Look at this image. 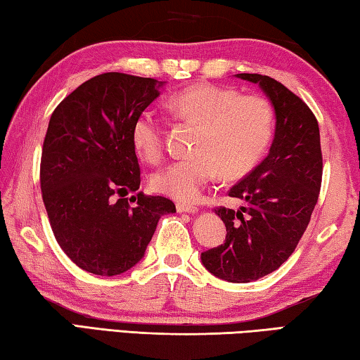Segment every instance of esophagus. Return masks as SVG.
Instances as JSON below:
<instances>
[{"mask_svg":"<svg viewBox=\"0 0 360 360\" xmlns=\"http://www.w3.org/2000/svg\"><path fill=\"white\" fill-rule=\"evenodd\" d=\"M176 212L179 213H198L199 207L191 205V204H185V202H179L176 204Z\"/></svg>","mask_w":360,"mask_h":360,"instance_id":"esophagus-1","label":"esophagus"}]
</instances>
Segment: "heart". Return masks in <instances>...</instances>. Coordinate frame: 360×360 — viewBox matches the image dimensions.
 Returning <instances> with one entry per match:
<instances>
[{"label":"heart","instance_id":"heart-1","mask_svg":"<svg viewBox=\"0 0 360 360\" xmlns=\"http://www.w3.org/2000/svg\"><path fill=\"white\" fill-rule=\"evenodd\" d=\"M166 107L179 122L198 124L193 155L151 175V186L156 191L179 200H196L218 174L224 179L248 174L272 137V105L257 94L198 84L172 94ZM132 145L147 162L161 161L164 126L153 110H143L134 120Z\"/></svg>","mask_w":360,"mask_h":360}]
</instances>
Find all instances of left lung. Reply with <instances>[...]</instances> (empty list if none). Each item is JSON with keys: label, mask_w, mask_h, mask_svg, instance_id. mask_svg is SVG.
Masks as SVG:
<instances>
[{"label": "left lung", "mask_w": 360, "mask_h": 360, "mask_svg": "<svg viewBox=\"0 0 360 360\" xmlns=\"http://www.w3.org/2000/svg\"><path fill=\"white\" fill-rule=\"evenodd\" d=\"M266 93L275 110L269 155L229 190L247 202L238 210L218 207L226 240L200 255L205 269L231 283L272 274L294 253L310 223L323 179L318 120L304 101L269 75L237 74Z\"/></svg>", "instance_id": "1"}]
</instances>
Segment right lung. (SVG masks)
<instances>
[{"instance_id": "obj_1", "label": "right lung", "mask_w": 360, "mask_h": 360, "mask_svg": "<svg viewBox=\"0 0 360 360\" xmlns=\"http://www.w3.org/2000/svg\"><path fill=\"white\" fill-rule=\"evenodd\" d=\"M164 82L122 72L86 80L56 105L41 156V190L56 242L75 266L120 275L142 259L172 200L145 196L132 124Z\"/></svg>"}]
</instances>
